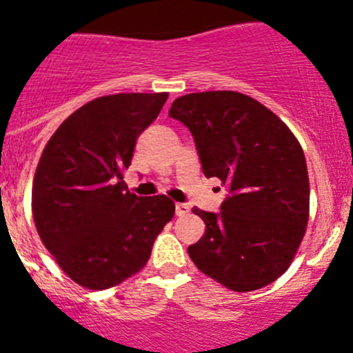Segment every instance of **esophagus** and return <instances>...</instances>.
<instances>
[{
	"label": "esophagus",
	"instance_id": "obj_1",
	"mask_svg": "<svg viewBox=\"0 0 353 353\" xmlns=\"http://www.w3.org/2000/svg\"><path fill=\"white\" fill-rule=\"evenodd\" d=\"M189 205H186V203H176V214L177 216H184V214L189 213Z\"/></svg>",
	"mask_w": 353,
	"mask_h": 353
}]
</instances>
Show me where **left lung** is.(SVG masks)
<instances>
[{
  "label": "left lung",
  "mask_w": 353,
  "mask_h": 353,
  "mask_svg": "<svg viewBox=\"0 0 353 353\" xmlns=\"http://www.w3.org/2000/svg\"><path fill=\"white\" fill-rule=\"evenodd\" d=\"M169 117L191 132L205 176L228 189L220 213L192 210L206 232L188 247L191 261L232 291L274 283L294 259L310 213L296 137L272 111L235 91L181 96Z\"/></svg>",
  "instance_id": "left-lung-1"
}]
</instances>
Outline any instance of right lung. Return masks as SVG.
Returning <instances> with one entry per match:
<instances>
[{
    "label": "right lung",
    "instance_id": "1",
    "mask_svg": "<svg viewBox=\"0 0 353 353\" xmlns=\"http://www.w3.org/2000/svg\"><path fill=\"white\" fill-rule=\"evenodd\" d=\"M167 92L96 98L55 130L37 165L32 211L59 267L79 285L108 289L139 272L172 220V199L125 191L137 139Z\"/></svg>",
    "mask_w": 353,
    "mask_h": 353
}]
</instances>
